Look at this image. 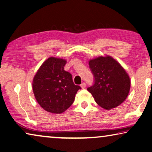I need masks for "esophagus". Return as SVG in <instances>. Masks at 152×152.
<instances>
[{"label": "esophagus", "instance_id": "1", "mask_svg": "<svg viewBox=\"0 0 152 152\" xmlns=\"http://www.w3.org/2000/svg\"><path fill=\"white\" fill-rule=\"evenodd\" d=\"M80 86H81V88H82V89H84V88H86V84L84 83H82L81 84H80Z\"/></svg>", "mask_w": 152, "mask_h": 152}]
</instances>
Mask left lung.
Returning <instances> with one entry per match:
<instances>
[{"mask_svg":"<svg viewBox=\"0 0 152 152\" xmlns=\"http://www.w3.org/2000/svg\"><path fill=\"white\" fill-rule=\"evenodd\" d=\"M94 83L87 90L96 103L110 110L119 106L127 99L130 91L129 76L125 69L109 56H99L89 61Z\"/></svg>","mask_w":152,"mask_h":152,"instance_id":"left-lung-1","label":"left lung"}]
</instances>
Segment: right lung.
Wrapping results in <instances>:
<instances>
[{
	"mask_svg": "<svg viewBox=\"0 0 152 152\" xmlns=\"http://www.w3.org/2000/svg\"><path fill=\"white\" fill-rule=\"evenodd\" d=\"M66 60L50 57L46 60L33 80L36 101L46 111L61 113L72 104L81 87L75 85L72 74L64 70Z\"/></svg>",
	"mask_w": 152,
	"mask_h": 152,
	"instance_id": "add662e5",
	"label": "right lung"
}]
</instances>
